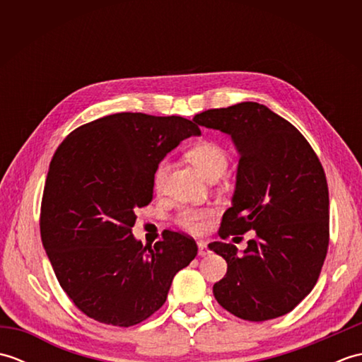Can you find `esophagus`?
Returning a JSON list of instances; mask_svg holds the SVG:
<instances>
[{
    "label": "esophagus",
    "instance_id": "esophagus-1",
    "mask_svg": "<svg viewBox=\"0 0 362 362\" xmlns=\"http://www.w3.org/2000/svg\"><path fill=\"white\" fill-rule=\"evenodd\" d=\"M197 249H199V255H201V257H205V255H209V253H210L209 245H206V243H204V241L197 243Z\"/></svg>",
    "mask_w": 362,
    "mask_h": 362
}]
</instances>
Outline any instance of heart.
<instances>
[{"label":"heart","mask_w":362,"mask_h":362,"mask_svg":"<svg viewBox=\"0 0 362 362\" xmlns=\"http://www.w3.org/2000/svg\"><path fill=\"white\" fill-rule=\"evenodd\" d=\"M187 158L201 169V173L210 180H216L227 171L230 163L228 151L218 141L213 140H202L191 146L187 151ZM169 163L166 160H161L156 166V171L152 175L153 189L160 193L165 187V180L168 175ZM214 210L210 206L204 209H196V206H183L179 210L175 216V222L182 228L188 230L193 233H201L206 226V221L213 218Z\"/></svg>","instance_id":"b5f03b06"}]
</instances>
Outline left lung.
<instances>
[{
    "mask_svg": "<svg viewBox=\"0 0 362 362\" xmlns=\"http://www.w3.org/2000/svg\"><path fill=\"white\" fill-rule=\"evenodd\" d=\"M194 121L232 135L240 152L233 205L219 236L255 235L243 253L232 243L209 244L227 261L214 298L244 320L284 316L310 294L327 257L329 199L320 160L289 121L263 104L210 109Z\"/></svg>",
    "mask_w": 362,
    "mask_h": 362,
    "instance_id": "obj_1",
    "label": "left lung"
}]
</instances>
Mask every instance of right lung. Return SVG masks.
<instances>
[{
    "label": "right lung",
    "instance_id": "add662e5",
    "mask_svg": "<svg viewBox=\"0 0 362 362\" xmlns=\"http://www.w3.org/2000/svg\"><path fill=\"white\" fill-rule=\"evenodd\" d=\"M193 121L122 112L87 122L59 144L46 175L42 243L76 308L113 327H132L166 302L174 275L197 255L187 233L165 230L143 247L132 235L136 209L152 201L156 166Z\"/></svg>",
    "mask_w": 362,
    "mask_h": 362
}]
</instances>
